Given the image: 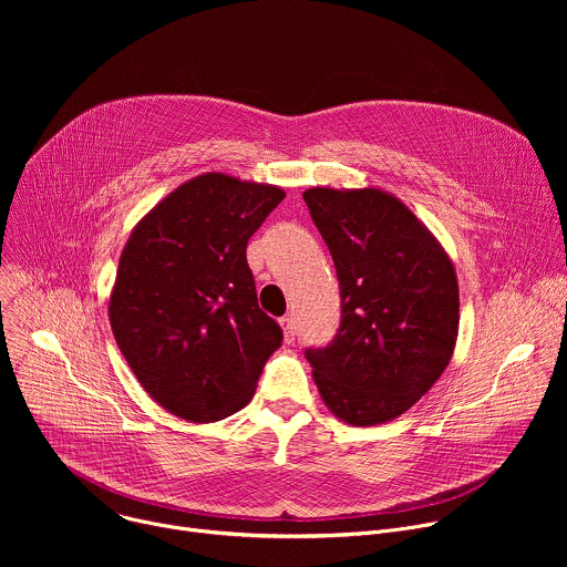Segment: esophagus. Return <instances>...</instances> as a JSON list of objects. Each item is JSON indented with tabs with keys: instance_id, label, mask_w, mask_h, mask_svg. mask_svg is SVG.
<instances>
[{
	"instance_id": "1",
	"label": "esophagus",
	"mask_w": 567,
	"mask_h": 567,
	"mask_svg": "<svg viewBox=\"0 0 567 567\" xmlns=\"http://www.w3.org/2000/svg\"><path fill=\"white\" fill-rule=\"evenodd\" d=\"M280 328H282L285 341L291 343L296 339V320L291 316H285V318H280Z\"/></svg>"
}]
</instances>
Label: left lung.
<instances>
[{"mask_svg":"<svg viewBox=\"0 0 567 567\" xmlns=\"http://www.w3.org/2000/svg\"><path fill=\"white\" fill-rule=\"evenodd\" d=\"M332 254L341 328L307 350L313 383L346 424L406 413L446 370L460 328L455 267L422 219L381 188L302 193Z\"/></svg>","mask_w":567,"mask_h":567,"instance_id":"8db88e82","label":"left lung"}]
</instances>
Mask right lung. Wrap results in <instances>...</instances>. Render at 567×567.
<instances>
[{"label": "right lung", "mask_w": 567, "mask_h": 567, "mask_svg": "<svg viewBox=\"0 0 567 567\" xmlns=\"http://www.w3.org/2000/svg\"><path fill=\"white\" fill-rule=\"evenodd\" d=\"M282 199L280 186L206 173L125 241L107 305L116 346L143 390L186 422L245 409L282 343L247 262L249 237Z\"/></svg>", "instance_id": "1"}]
</instances>
